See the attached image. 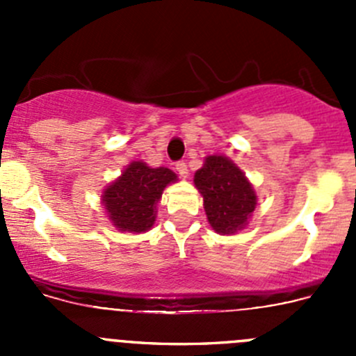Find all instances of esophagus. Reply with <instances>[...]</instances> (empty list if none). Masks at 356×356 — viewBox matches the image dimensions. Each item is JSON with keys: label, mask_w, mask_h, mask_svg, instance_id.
Segmentation results:
<instances>
[{"label": "esophagus", "mask_w": 356, "mask_h": 356, "mask_svg": "<svg viewBox=\"0 0 356 356\" xmlns=\"http://www.w3.org/2000/svg\"><path fill=\"white\" fill-rule=\"evenodd\" d=\"M175 170H177V174L181 175L182 179H186V177H188V174H189V170H188V165H186L184 161H177V163H175Z\"/></svg>", "instance_id": "1"}]
</instances>
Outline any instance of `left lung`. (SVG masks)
Wrapping results in <instances>:
<instances>
[{"label":"left lung","mask_w":356,"mask_h":356,"mask_svg":"<svg viewBox=\"0 0 356 356\" xmlns=\"http://www.w3.org/2000/svg\"><path fill=\"white\" fill-rule=\"evenodd\" d=\"M207 218L218 234L245 229L257 208V195L241 168L227 156L210 155L195 174Z\"/></svg>","instance_id":"left-lung-1"}]
</instances>
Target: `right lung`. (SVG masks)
Returning <instances> with one entry per match:
<instances>
[{"label":"right lung","mask_w":356,"mask_h":356,"mask_svg":"<svg viewBox=\"0 0 356 356\" xmlns=\"http://www.w3.org/2000/svg\"><path fill=\"white\" fill-rule=\"evenodd\" d=\"M177 175L167 167L152 168L145 161H132L122 175L103 191L102 201L111 224L124 232H146L156 218L161 193Z\"/></svg>","instance_id":"1"}]
</instances>
